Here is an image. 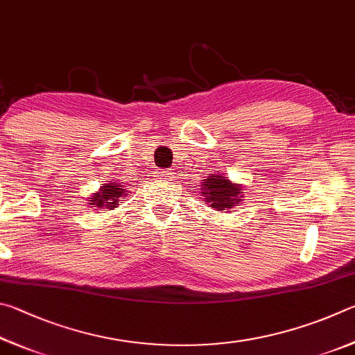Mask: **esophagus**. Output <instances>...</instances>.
I'll list each match as a JSON object with an SVG mask.
<instances>
[{
  "instance_id": "esophagus-1",
  "label": "esophagus",
  "mask_w": 355,
  "mask_h": 355,
  "mask_svg": "<svg viewBox=\"0 0 355 355\" xmlns=\"http://www.w3.org/2000/svg\"><path fill=\"white\" fill-rule=\"evenodd\" d=\"M157 174L159 176L164 179V178H170L171 176V173L170 171H166V170H162V171H157Z\"/></svg>"
}]
</instances>
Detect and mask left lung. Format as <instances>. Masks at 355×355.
Here are the masks:
<instances>
[{
  "instance_id": "8db88e82",
  "label": "left lung",
  "mask_w": 355,
  "mask_h": 355,
  "mask_svg": "<svg viewBox=\"0 0 355 355\" xmlns=\"http://www.w3.org/2000/svg\"><path fill=\"white\" fill-rule=\"evenodd\" d=\"M201 193L214 210L232 212V209L243 201L245 191L240 184H232L226 179L225 174H214V176L204 179Z\"/></svg>"
}]
</instances>
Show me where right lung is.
<instances>
[{"instance_id": "add662e5", "label": "right lung", "mask_w": 355, "mask_h": 355, "mask_svg": "<svg viewBox=\"0 0 355 355\" xmlns=\"http://www.w3.org/2000/svg\"><path fill=\"white\" fill-rule=\"evenodd\" d=\"M121 200H126V189L118 182H110L103 184L99 191H96V193H93L92 198H89V204L90 207L112 210L118 206V202Z\"/></svg>"}]
</instances>
